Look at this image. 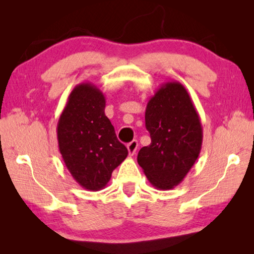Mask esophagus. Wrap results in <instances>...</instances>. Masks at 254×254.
<instances>
[{"label":"esophagus","mask_w":254,"mask_h":254,"mask_svg":"<svg viewBox=\"0 0 254 254\" xmlns=\"http://www.w3.org/2000/svg\"><path fill=\"white\" fill-rule=\"evenodd\" d=\"M137 145H139V143H137L136 140L131 141V142L127 145V151H128V154H130V156H133V154H135L136 149H137Z\"/></svg>","instance_id":"esophagus-1"}]
</instances>
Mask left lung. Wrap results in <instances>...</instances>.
<instances>
[{"mask_svg": "<svg viewBox=\"0 0 254 254\" xmlns=\"http://www.w3.org/2000/svg\"><path fill=\"white\" fill-rule=\"evenodd\" d=\"M145 127L151 143L141 148L137 163L153 187L173 189L194 166L203 143L199 115L183 84L167 81L157 89L145 109Z\"/></svg>", "mask_w": 254, "mask_h": 254, "instance_id": "left-lung-1", "label": "left lung"}]
</instances>
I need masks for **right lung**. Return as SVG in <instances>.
<instances>
[{
	"mask_svg": "<svg viewBox=\"0 0 254 254\" xmlns=\"http://www.w3.org/2000/svg\"><path fill=\"white\" fill-rule=\"evenodd\" d=\"M105 96L92 83L75 86L57 124L59 151L68 171L81 187L97 191L127 157L105 115Z\"/></svg>",
	"mask_w": 254,
	"mask_h": 254,
	"instance_id": "right-lung-1",
	"label": "right lung"
}]
</instances>
